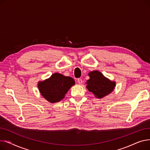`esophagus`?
I'll return each instance as SVG.
<instances>
[{
    "mask_svg": "<svg viewBox=\"0 0 150 150\" xmlns=\"http://www.w3.org/2000/svg\"><path fill=\"white\" fill-rule=\"evenodd\" d=\"M77 81H78V84H81L83 83V80H82V79H81V78H78Z\"/></svg>",
    "mask_w": 150,
    "mask_h": 150,
    "instance_id": "obj_1",
    "label": "esophagus"
}]
</instances>
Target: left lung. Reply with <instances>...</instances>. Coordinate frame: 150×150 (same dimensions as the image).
Returning a JSON list of instances; mask_svg holds the SVG:
<instances>
[{
  "label": "left lung",
  "instance_id": "8db88e82",
  "mask_svg": "<svg viewBox=\"0 0 150 150\" xmlns=\"http://www.w3.org/2000/svg\"><path fill=\"white\" fill-rule=\"evenodd\" d=\"M88 75L90 78L86 83V88L95 95L96 97L102 98L114 89L115 82L109 80L98 71H92Z\"/></svg>",
  "mask_w": 150,
  "mask_h": 150
}]
</instances>
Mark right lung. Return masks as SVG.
Listing matches in <instances>:
<instances>
[{
    "label": "right lung",
    "mask_w": 150,
    "mask_h": 150,
    "mask_svg": "<svg viewBox=\"0 0 150 150\" xmlns=\"http://www.w3.org/2000/svg\"><path fill=\"white\" fill-rule=\"evenodd\" d=\"M75 83L72 78L54 73L48 79L39 81L38 89L42 97L50 103H57L64 98Z\"/></svg>",
    "instance_id": "obj_1"
}]
</instances>
